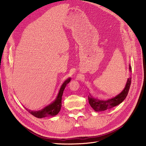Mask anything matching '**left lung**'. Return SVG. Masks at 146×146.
I'll return each mask as SVG.
<instances>
[{
    "mask_svg": "<svg viewBox=\"0 0 146 146\" xmlns=\"http://www.w3.org/2000/svg\"><path fill=\"white\" fill-rule=\"evenodd\" d=\"M129 70L130 72H131V66L130 65H129ZM131 82V78H129L127 79L125 86L123 90L118 95L109 99L108 100H99V99L94 98L90 94V95L88 96V100L90 106L95 110V111L99 112L109 110L114 106H117L123 102L126 98L128 94Z\"/></svg>",
    "mask_w": 146,
    "mask_h": 146,
    "instance_id": "1",
    "label": "left lung"
}]
</instances>
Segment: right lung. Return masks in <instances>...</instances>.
I'll list each match as a JSON object with an SVG mask.
<instances>
[{
	"mask_svg": "<svg viewBox=\"0 0 146 146\" xmlns=\"http://www.w3.org/2000/svg\"><path fill=\"white\" fill-rule=\"evenodd\" d=\"M71 78H69L67 79L61 86L58 95L55 99V100L52 102L48 105L46 106L45 108L41 110L38 111H31L27 109V110L31 113L34 117L42 118L47 117H54L61 110V99H62V96L63 94V91L67 84L70 82Z\"/></svg>",
	"mask_w": 146,
	"mask_h": 146,
	"instance_id": "right-lung-1",
	"label": "right lung"
}]
</instances>
